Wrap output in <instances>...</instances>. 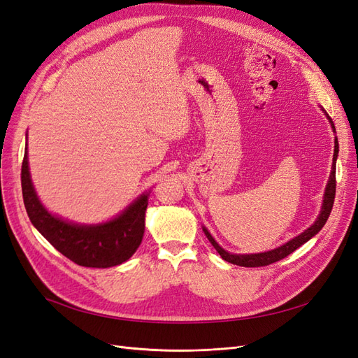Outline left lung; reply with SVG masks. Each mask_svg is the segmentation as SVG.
Masks as SVG:
<instances>
[{
	"mask_svg": "<svg viewBox=\"0 0 358 358\" xmlns=\"http://www.w3.org/2000/svg\"><path fill=\"white\" fill-rule=\"evenodd\" d=\"M321 107V106H320ZM322 113L326 115V117L329 119L330 127L333 129V133L336 134V128L334 124L331 121V117L329 116V113L324 110V107H321ZM338 154H339V142H338V137L334 136V154H333V164H331V171H330V176L327 180V185L326 189H324V196H322V203H321V210L317 216V220L313 221V224L306 229L305 231H301L299 236L292 237L288 242H285L284 245H280L275 249H270V251H264V252H257V254H233L229 252L227 249H224L218 242L213 239V236L209 233V230L206 229L203 225V231L208 237L209 242L213 245V248L218 251V254L221 255L222 259L225 262H229L231 264L236 266H242V267H262V266H268L272 263L279 262V259L285 258L287 255H289L291 252H294L297 248H300L301 245H305L308 241H310L313 236L318 234L320 230L322 229L324 225H326L331 208H333V201H334V194H336V159H338Z\"/></svg>",
	"mask_w": 358,
	"mask_h": 358,
	"instance_id": "8db88e82",
	"label": "left lung"
}]
</instances>
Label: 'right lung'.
<instances>
[{"mask_svg":"<svg viewBox=\"0 0 358 358\" xmlns=\"http://www.w3.org/2000/svg\"><path fill=\"white\" fill-rule=\"evenodd\" d=\"M20 179L29 221L57 251L76 264L95 268L119 266L131 258L142 243L150 189L140 194L110 220L99 224H79L49 212L38 199L29 173L28 142Z\"/></svg>","mask_w":358,"mask_h":358,"instance_id":"obj_1","label":"right lung"}]
</instances>
